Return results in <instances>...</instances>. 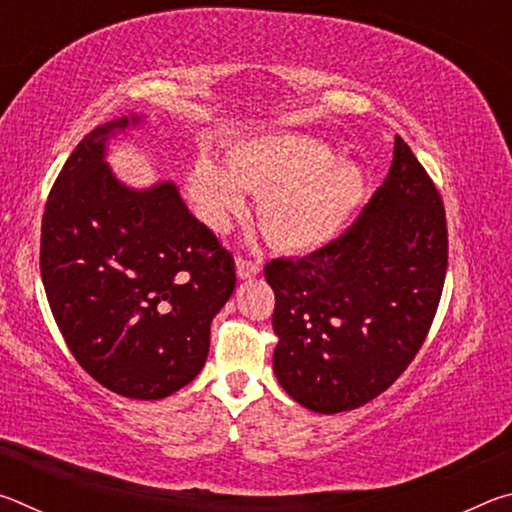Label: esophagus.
Listing matches in <instances>:
<instances>
[{"mask_svg": "<svg viewBox=\"0 0 512 512\" xmlns=\"http://www.w3.org/2000/svg\"><path fill=\"white\" fill-rule=\"evenodd\" d=\"M259 271H262V262H255V259H246V257H237L239 280H250V277H255Z\"/></svg>", "mask_w": 512, "mask_h": 512, "instance_id": "1", "label": "esophagus"}]
</instances>
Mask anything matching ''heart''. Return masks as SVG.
<instances>
[{"mask_svg": "<svg viewBox=\"0 0 512 512\" xmlns=\"http://www.w3.org/2000/svg\"><path fill=\"white\" fill-rule=\"evenodd\" d=\"M223 169L201 155L187 176L196 212L212 230H225L259 194L257 216L266 237L284 250H316L345 230L366 192L363 171L332 158L325 142L298 133L246 137L230 146Z\"/></svg>", "mask_w": 512, "mask_h": 512, "instance_id": "heart-1", "label": "heart"}]
</instances>
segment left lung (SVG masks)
<instances>
[{"instance_id":"left-lung-1","label":"left lung","mask_w":512,"mask_h":512,"mask_svg":"<svg viewBox=\"0 0 512 512\" xmlns=\"http://www.w3.org/2000/svg\"><path fill=\"white\" fill-rule=\"evenodd\" d=\"M445 273L443 201L397 135L388 176L359 219L316 253L264 268L280 386L325 415L375 400L427 339Z\"/></svg>"}]
</instances>
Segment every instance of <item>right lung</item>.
Wrapping results in <instances>:
<instances>
[{
    "label": "right lung",
    "mask_w": 512,
    "mask_h": 512,
    "mask_svg": "<svg viewBox=\"0 0 512 512\" xmlns=\"http://www.w3.org/2000/svg\"><path fill=\"white\" fill-rule=\"evenodd\" d=\"M140 121L94 128L67 158L42 214L40 273L81 368L117 395L162 400L203 370L237 277L171 180L133 189L108 167V142Z\"/></svg>",
    "instance_id": "add662e5"
}]
</instances>
